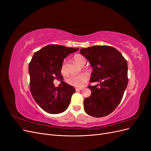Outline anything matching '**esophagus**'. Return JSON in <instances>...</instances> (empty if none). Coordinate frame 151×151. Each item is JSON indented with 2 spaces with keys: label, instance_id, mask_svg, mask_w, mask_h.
<instances>
[{
  "label": "esophagus",
  "instance_id": "1",
  "mask_svg": "<svg viewBox=\"0 0 151 151\" xmlns=\"http://www.w3.org/2000/svg\"><path fill=\"white\" fill-rule=\"evenodd\" d=\"M76 91H79L83 90V88H76Z\"/></svg>",
  "mask_w": 151,
  "mask_h": 151
}]
</instances>
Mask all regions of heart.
I'll list each match as a JSON object with an SVG mask.
<instances>
[{
	"instance_id": "b5f03b06",
	"label": "heart",
	"mask_w": 151,
	"mask_h": 151,
	"mask_svg": "<svg viewBox=\"0 0 151 151\" xmlns=\"http://www.w3.org/2000/svg\"><path fill=\"white\" fill-rule=\"evenodd\" d=\"M74 60L76 63L80 65H83L86 62L84 57L80 54H76L74 56ZM60 72L61 74L63 76L67 75V72L66 70L64 62L62 63L61 66ZM88 79L89 76L88 74H86V73H81V74L79 75L70 76L68 77L67 79V83L72 86L76 87V88H81V87L84 86V84L88 81Z\"/></svg>"
}]
</instances>
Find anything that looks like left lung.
Masks as SVG:
<instances>
[{"label": "left lung", "mask_w": 151, "mask_h": 151, "mask_svg": "<svg viewBox=\"0 0 151 151\" xmlns=\"http://www.w3.org/2000/svg\"><path fill=\"white\" fill-rule=\"evenodd\" d=\"M80 50L93 68L89 83H98L88 86L91 94L84 100V110L94 117L107 116L120 104L127 86V62L110 46L97 45Z\"/></svg>", "instance_id": "obj_1"}]
</instances>
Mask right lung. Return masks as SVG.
Wrapping results in <instances>:
<instances>
[{
  "label": "right lung",
  "mask_w": 151,
  "mask_h": 151,
  "mask_svg": "<svg viewBox=\"0 0 151 151\" xmlns=\"http://www.w3.org/2000/svg\"><path fill=\"white\" fill-rule=\"evenodd\" d=\"M78 50L48 45L34 53L29 63L30 91L36 103L47 113H62L69 105L76 89L63 81L60 68L63 59ZM54 79L60 80L62 86L55 87Z\"/></svg>",
  "instance_id": "obj_1"
}]
</instances>
